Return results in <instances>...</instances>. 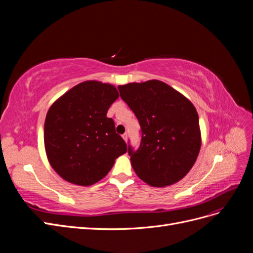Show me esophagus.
<instances>
[{"mask_svg": "<svg viewBox=\"0 0 253 253\" xmlns=\"http://www.w3.org/2000/svg\"><path fill=\"white\" fill-rule=\"evenodd\" d=\"M122 138L125 139V141H127V133H125V134H122Z\"/></svg>", "mask_w": 253, "mask_h": 253, "instance_id": "34e87169", "label": "esophagus"}]
</instances>
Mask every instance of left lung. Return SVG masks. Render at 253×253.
<instances>
[{
  "label": "left lung",
  "mask_w": 253,
  "mask_h": 253,
  "mask_svg": "<svg viewBox=\"0 0 253 253\" xmlns=\"http://www.w3.org/2000/svg\"><path fill=\"white\" fill-rule=\"evenodd\" d=\"M140 125V144L127 153L133 169L153 187L177 182L193 167L201 149L198 114L168 84L150 80L118 86Z\"/></svg>",
  "instance_id": "8db88e82"
}]
</instances>
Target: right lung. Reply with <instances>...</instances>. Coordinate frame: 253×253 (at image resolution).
Listing matches in <instances>:
<instances>
[{"label": "right lung", "mask_w": 253, "mask_h": 253, "mask_svg": "<svg viewBox=\"0 0 253 253\" xmlns=\"http://www.w3.org/2000/svg\"><path fill=\"white\" fill-rule=\"evenodd\" d=\"M118 96L111 84L85 81L50 106L44 124L45 150L53 170L65 180L93 185L126 152L114 120L106 117Z\"/></svg>", "instance_id": "obj_1"}]
</instances>
